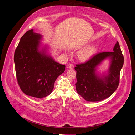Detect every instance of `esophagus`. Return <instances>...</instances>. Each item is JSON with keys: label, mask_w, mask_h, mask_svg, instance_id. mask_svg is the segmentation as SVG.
I'll use <instances>...</instances> for the list:
<instances>
[{"label": "esophagus", "mask_w": 135, "mask_h": 135, "mask_svg": "<svg viewBox=\"0 0 135 135\" xmlns=\"http://www.w3.org/2000/svg\"><path fill=\"white\" fill-rule=\"evenodd\" d=\"M68 68H70V69H73V68H74V65L72 64H69L68 66Z\"/></svg>", "instance_id": "34e87169"}]
</instances>
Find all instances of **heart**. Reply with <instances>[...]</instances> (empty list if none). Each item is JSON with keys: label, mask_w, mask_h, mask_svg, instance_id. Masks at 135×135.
<instances>
[{"label": "heart", "mask_w": 135, "mask_h": 135, "mask_svg": "<svg viewBox=\"0 0 135 135\" xmlns=\"http://www.w3.org/2000/svg\"><path fill=\"white\" fill-rule=\"evenodd\" d=\"M98 50V47L95 45L88 46L80 50L77 53V55L80 61L87 62L93 58L97 53Z\"/></svg>", "instance_id": "heart-1"}]
</instances>
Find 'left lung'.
<instances>
[{
  "label": "left lung",
  "instance_id": "left-lung-1",
  "mask_svg": "<svg viewBox=\"0 0 135 135\" xmlns=\"http://www.w3.org/2000/svg\"><path fill=\"white\" fill-rule=\"evenodd\" d=\"M110 62L107 72L99 74L98 67L106 59ZM124 63V57L119 44H115L113 52L95 54L90 61L76 65V90L85 100L98 102L109 97L119 86L120 74Z\"/></svg>",
  "mask_w": 135,
  "mask_h": 135
}]
</instances>
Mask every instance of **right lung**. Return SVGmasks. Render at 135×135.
Wrapping results in <instances>:
<instances>
[{"instance_id":"obj_1","label":"right lung","mask_w":135,"mask_h":135,"mask_svg":"<svg viewBox=\"0 0 135 135\" xmlns=\"http://www.w3.org/2000/svg\"><path fill=\"white\" fill-rule=\"evenodd\" d=\"M43 36L31 29L21 38L14 53V61L18 84L27 95L42 98L52 92L54 83L66 66L54 61L42 46Z\"/></svg>"}]
</instances>
